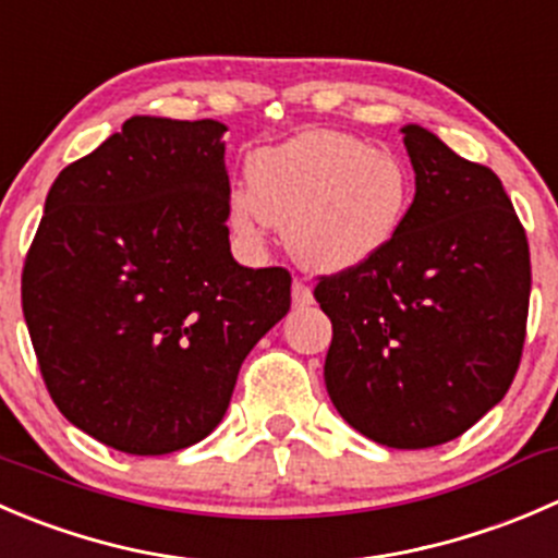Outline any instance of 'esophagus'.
Segmentation results:
<instances>
[{
	"label": "esophagus",
	"mask_w": 558,
	"mask_h": 558,
	"mask_svg": "<svg viewBox=\"0 0 558 558\" xmlns=\"http://www.w3.org/2000/svg\"><path fill=\"white\" fill-rule=\"evenodd\" d=\"M291 305H294V307L313 305L311 286H305V283H302V280H294V286H291Z\"/></svg>",
	"instance_id": "esophagus-1"
}]
</instances>
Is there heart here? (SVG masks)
<instances>
[{"label": "heart", "instance_id": "heart-1", "mask_svg": "<svg viewBox=\"0 0 558 558\" xmlns=\"http://www.w3.org/2000/svg\"><path fill=\"white\" fill-rule=\"evenodd\" d=\"M414 204V174L398 153L338 130H307L247 160L229 220L247 242L286 226L289 251L316 272H349L387 251Z\"/></svg>", "mask_w": 558, "mask_h": 558}]
</instances>
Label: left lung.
I'll return each mask as SVG.
<instances>
[{
    "label": "left lung",
    "mask_w": 558,
    "mask_h": 558,
    "mask_svg": "<svg viewBox=\"0 0 558 558\" xmlns=\"http://www.w3.org/2000/svg\"><path fill=\"white\" fill-rule=\"evenodd\" d=\"M414 204L373 262L318 280L332 322L324 384L338 414L395 450L466 434L507 395L523 354L529 242L488 166L405 124Z\"/></svg>",
    "instance_id": "8db88e82"
}]
</instances>
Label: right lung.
I'll list each match as a JSON object with an SVG mask.
<instances>
[{"label": "right lung", "instance_id": "right-lung-1", "mask_svg": "<svg viewBox=\"0 0 558 558\" xmlns=\"http://www.w3.org/2000/svg\"><path fill=\"white\" fill-rule=\"evenodd\" d=\"M226 124L130 117L59 171L21 275L57 409L128 456L213 434L253 345L289 313L291 275L229 245Z\"/></svg>", "mask_w": 558, "mask_h": 558}]
</instances>
